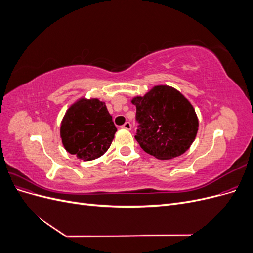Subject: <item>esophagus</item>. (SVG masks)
Here are the masks:
<instances>
[{"mask_svg":"<svg viewBox=\"0 0 253 253\" xmlns=\"http://www.w3.org/2000/svg\"><path fill=\"white\" fill-rule=\"evenodd\" d=\"M121 127H122V128H125V129H127V131H129V129H131V128H132V125H131V124H129V122H128V121H126V124H125L124 126H122Z\"/></svg>","mask_w":253,"mask_h":253,"instance_id":"1","label":"esophagus"}]
</instances>
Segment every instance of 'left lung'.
Here are the masks:
<instances>
[{
	"label": "left lung",
	"instance_id": "left-lung-1",
	"mask_svg": "<svg viewBox=\"0 0 253 253\" xmlns=\"http://www.w3.org/2000/svg\"><path fill=\"white\" fill-rule=\"evenodd\" d=\"M139 122L135 139L141 149L158 159L183 154L193 143L198 119L193 105L180 91L168 85L152 87L132 99Z\"/></svg>",
	"mask_w": 253,
	"mask_h": 253
}]
</instances>
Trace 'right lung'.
I'll use <instances>...</instances> for the list:
<instances>
[{"label":"right lung","instance_id":"add662e5","mask_svg":"<svg viewBox=\"0 0 253 253\" xmlns=\"http://www.w3.org/2000/svg\"><path fill=\"white\" fill-rule=\"evenodd\" d=\"M117 128L105 102L97 98H80L66 111L61 121L60 136L65 150L89 162L108 151Z\"/></svg>","mask_w":253,"mask_h":253}]
</instances>
